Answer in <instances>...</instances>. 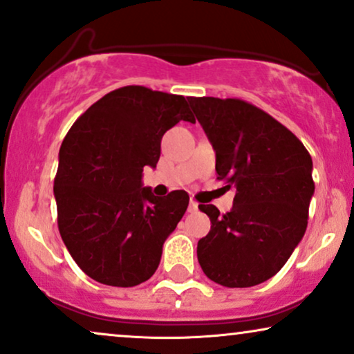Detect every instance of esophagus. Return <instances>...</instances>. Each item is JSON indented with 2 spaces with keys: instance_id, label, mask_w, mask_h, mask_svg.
<instances>
[{
  "instance_id": "esophagus-1",
  "label": "esophagus",
  "mask_w": 354,
  "mask_h": 354,
  "mask_svg": "<svg viewBox=\"0 0 354 354\" xmlns=\"http://www.w3.org/2000/svg\"><path fill=\"white\" fill-rule=\"evenodd\" d=\"M198 209V203L195 200H190V205H188V213H195Z\"/></svg>"
}]
</instances>
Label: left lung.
<instances>
[{
    "instance_id": "obj_1",
    "label": "left lung",
    "mask_w": 354,
    "mask_h": 354,
    "mask_svg": "<svg viewBox=\"0 0 354 354\" xmlns=\"http://www.w3.org/2000/svg\"><path fill=\"white\" fill-rule=\"evenodd\" d=\"M216 151L218 180L236 188L232 209L198 205L211 229L198 241L211 281L249 288L274 277L301 242L314 195L312 158L299 138L241 99L190 97Z\"/></svg>"
}]
</instances>
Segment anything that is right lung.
<instances>
[{"label":"right lung","instance_id":"right-lung-1","mask_svg":"<svg viewBox=\"0 0 354 354\" xmlns=\"http://www.w3.org/2000/svg\"><path fill=\"white\" fill-rule=\"evenodd\" d=\"M180 120L195 123L183 95L125 86L91 105L66 133L53 183L58 229L95 281L131 288L158 270L190 198L183 190L154 196L141 174L156 167L164 133Z\"/></svg>","mask_w":354,"mask_h":354}]
</instances>
